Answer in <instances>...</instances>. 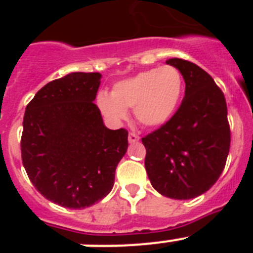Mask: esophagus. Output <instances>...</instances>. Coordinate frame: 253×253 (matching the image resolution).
<instances>
[{"instance_id":"esophagus-1","label":"esophagus","mask_w":253,"mask_h":253,"mask_svg":"<svg viewBox=\"0 0 253 253\" xmlns=\"http://www.w3.org/2000/svg\"><path fill=\"white\" fill-rule=\"evenodd\" d=\"M128 140H129V143L138 142V140H139V135H138L137 133H133V131H130L128 135Z\"/></svg>"}]
</instances>
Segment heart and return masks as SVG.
I'll return each mask as SVG.
<instances>
[{"mask_svg": "<svg viewBox=\"0 0 253 253\" xmlns=\"http://www.w3.org/2000/svg\"><path fill=\"white\" fill-rule=\"evenodd\" d=\"M184 78L176 67L163 66L143 71L114 86L111 95L101 92L97 105L114 122L123 120L128 109L144 126H158L169 120L180 102Z\"/></svg>", "mask_w": 253, "mask_h": 253, "instance_id": "b5f03b06", "label": "heart"}]
</instances>
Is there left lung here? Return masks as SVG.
Here are the masks:
<instances>
[{"instance_id": "8db88e82", "label": "left lung", "mask_w": 253, "mask_h": 253, "mask_svg": "<svg viewBox=\"0 0 253 253\" xmlns=\"http://www.w3.org/2000/svg\"><path fill=\"white\" fill-rule=\"evenodd\" d=\"M185 80V97L158 129L142 138L147 173L158 193L187 200L216 182L227 162L231 129L223 91L209 73L189 60L166 62Z\"/></svg>"}]
</instances>
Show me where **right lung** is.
Segmentation results:
<instances>
[{
  "mask_svg": "<svg viewBox=\"0 0 253 253\" xmlns=\"http://www.w3.org/2000/svg\"><path fill=\"white\" fill-rule=\"evenodd\" d=\"M101 75L69 73L40 88L26 106L22 165L45 199L71 209L100 202L114 186L128 130L107 129L93 102Z\"/></svg>",
  "mask_w": 253,
  "mask_h": 253,
  "instance_id": "right-lung-1",
  "label": "right lung"
}]
</instances>
